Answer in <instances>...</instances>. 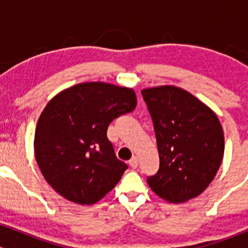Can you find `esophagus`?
Listing matches in <instances>:
<instances>
[{
  "mask_svg": "<svg viewBox=\"0 0 248 248\" xmlns=\"http://www.w3.org/2000/svg\"><path fill=\"white\" fill-rule=\"evenodd\" d=\"M138 164H139V162H138V157H136V156H134V157H132L129 160V166L133 168V169H135L136 167H138Z\"/></svg>",
  "mask_w": 248,
  "mask_h": 248,
  "instance_id": "34e87169",
  "label": "esophagus"
}]
</instances>
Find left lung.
Instances as JSON below:
<instances>
[{"instance_id": "obj_1", "label": "left lung", "mask_w": 248, "mask_h": 248, "mask_svg": "<svg viewBox=\"0 0 248 248\" xmlns=\"http://www.w3.org/2000/svg\"><path fill=\"white\" fill-rule=\"evenodd\" d=\"M153 119L160 169L150 189L170 203L201 195L224 156V132L216 113L187 91L166 85L142 90Z\"/></svg>"}]
</instances>
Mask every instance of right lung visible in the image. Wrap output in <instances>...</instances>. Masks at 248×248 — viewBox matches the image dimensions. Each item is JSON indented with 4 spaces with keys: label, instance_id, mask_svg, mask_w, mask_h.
Returning a JSON list of instances; mask_svg holds the SVG:
<instances>
[{
    "label": "right lung",
    "instance_id": "right-lung-1",
    "mask_svg": "<svg viewBox=\"0 0 248 248\" xmlns=\"http://www.w3.org/2000/svg\"><path fill=\"white\" fill-rule=\"evenodd\" d=\"M136 104L133 88L102 81L77 84L47 102L33 148L42 175L55 191L90 205L118 184L127 164L115 156L107 128Z\"/></svg>",
    "mask_w": 248,
    "mask_h": 248
}]
</instances>
